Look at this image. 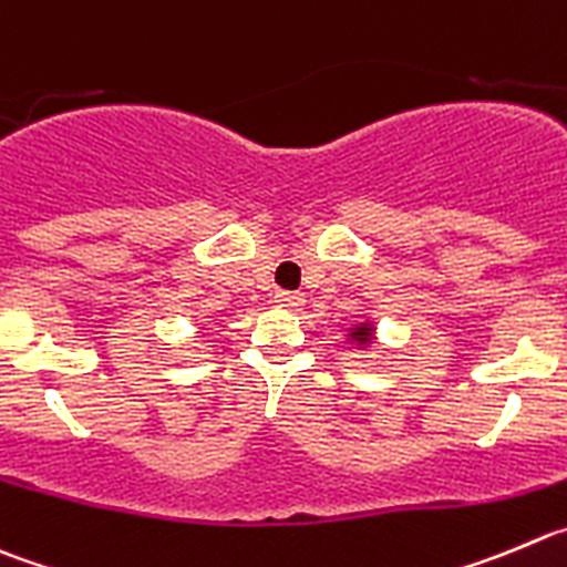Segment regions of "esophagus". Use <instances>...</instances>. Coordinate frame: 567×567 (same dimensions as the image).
<instances>
[{"label": "esophagus", "mask_w": 567, "mask_h": 567, "mask_svg": "<svg viewBox=\"0 0 567 567\" xmlns=\"http://www.w3.org/2000/svg\"><path fill=\"white\" fill-rule=\"evenodd\" d=\"M275 303H278L280 309L298 311L300 306L306 303V300H303V295H300V292H278V295H275Z\"/></svg>", "instance_id": "esophagus-1"}]
</instances>
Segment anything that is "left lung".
Masks as SVG:
<instances>
[{
    "mask_svg": "<svg viewBox=\"0 0 567 567\" xmlns=\"http://www.w3.org/2000/svg\"><path fill=\"white\" fill-rule=\"evenodd\" d=\"M375 333H379V328H375L373 317H361L359 322L348 326V331H344V344L361 350V353H368V350H373L375 342H379Z\"/></svg>",
    "mask_w": 567,
    "mask_h": 567,
    "instance_id": "obj_1",
    "label": "left lung"
}]
</instances>
